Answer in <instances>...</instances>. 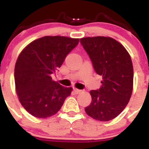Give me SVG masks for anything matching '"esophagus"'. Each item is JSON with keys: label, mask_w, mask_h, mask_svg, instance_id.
I'll use <instances>...</instances> for the list:
<instances>
[{"label": "esophagus", "mask_w": 149, "mask_h": 149, "mask_svg": "<svg viewBox=\"0 0 149 149\" xmlns=\"http://www.w3.org/2000/svg\"><path fill=\"white\" fill-rule=\"evenodd\" d=\"M74 92L76 93V94H79V93H81V90H80V89H76V88H74Z\"/></svg>", "instance_id": "1"}]
</instances>
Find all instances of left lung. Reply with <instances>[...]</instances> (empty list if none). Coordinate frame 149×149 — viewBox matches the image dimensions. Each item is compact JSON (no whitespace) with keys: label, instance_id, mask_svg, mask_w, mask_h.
<instances>
[{"label":"left lung","instance_id":"8db88e82","mask_svg":"<svg viewBox=\"0 0 149 149\" xmlns=\"http://www.w3.org/2000/svg\"><path fill=\"white\" fill-rule=\"evenodd\" d=\"M81 43L95 72L102 76L101 87L90 91L92 101L85 111L96 120H112L125 108L132 94L134 70L131 56L113 38H82Z\"/></svg>","mask_w":149,"mask_h":149}]
</instances>
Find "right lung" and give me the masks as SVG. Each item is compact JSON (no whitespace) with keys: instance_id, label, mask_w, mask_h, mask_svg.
Instances as JSON below:
<instances>
[{"instance_id":"obj_1","label":"right lung","mask_w":149,"mask_h":149,"mask_svg":"<svg viewBox=\"0 0 149 149\" xmlns=\"http://www.w3.org/2000/svg\"><path fill=\"white\" fill-rule=\"evenodd\" d=\"M78 43L79 39L44 36L21 52L15 66V89L19 101L29 113L45 119L60 110L72 88L61 86L52 80L51 74Z\"/></svg>"}]
</instances>
